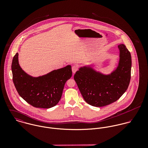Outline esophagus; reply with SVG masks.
Segmentation results:
<instances>
[{"label": "esophagus", "instance_id": "obj_1", "mask_svg": "<svg viewBox=\"0 0 148 148\" xmlns=\"http://www.w3.org/2000/svg\"><path fill=\"white\" fill-rule=\"evenodd\" d=\"M77 70H78V67H77V66H76V65H73V66L72 67V72H73V73H75Z\"/></svg>", "mask_w": 148, "mask_h": 148}]
</instances>
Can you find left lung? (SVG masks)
Returning a JSON list of instances; mask_svg holds the SVG:
<instances>
[{
    "label": "left lung",
    "mask_w": 148,
    "mask_h": 148,
    "mask_svg": "<svg viewBox=\"0 0 148 148\" xmlns=\"http://www.w3.org/2000/svg\"><path fill=\"white\" fill-rule=\"evenodd\" d=\"M119 60L110 73L97 71L93 64L80 66L74 79L84 99L89 105L101 107L116 101L127 90L130 80L132 58L123 44L118 45Z\"/></svg>",
    "instance_id": "1"
}]
</instances>
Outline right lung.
Listing matches in <instances>:
<instances>
[{"instance_id": "add662e5", "label": "right lung", "mask_w": 148, "mask_h": 148, "mask_svg": "<svg viewBox=\"0 0 148 148\" xmlns=\"http://www.w3.org/2000/svg\"><path fill=\"white\" fill-rule=\"evenodd\" d=\"M18 55L16 53L14 56L11 69L13 82L19 95L36 108H50L56 106L62 97L64 85L72 76L71 65L33 77L22 69Z\"/></svg>"}]
</instances>
